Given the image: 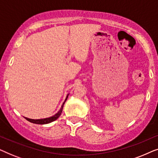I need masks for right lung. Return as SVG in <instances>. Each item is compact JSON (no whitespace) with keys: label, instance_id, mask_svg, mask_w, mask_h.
Instances as JSON below:
<instances>
[{"label":"right lung","instance_id":"right-lung-1","mask_svg":"<svg viewBox=\"0 0 158 158\" xmlns=\"http://www.w3.org/2000/svg\"><path fill=\"white\" fill-rule=\"evenodd\" d=\"M68 96H69V94L67 95L65 100H64L63 103H62V105L61 108H60V109L59 110V111H58L57 113H56L54 116H50V117H48V118H40V119H32V118H27V117H25V118L27 121H29V122L33 123V124H49V123H51V122H54V121L57 119V118H59V116L61 115L62 109H63L64 104V103H65V101H67V99H68Z\"/></svg>","mask_w":158,"mask_h":158}]
</instances>
